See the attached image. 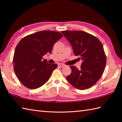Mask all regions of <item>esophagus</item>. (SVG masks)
<instances>
[{"mask_svg":"<svg viewBox=\"0 0 122 122\" xmlns=\"http://www.w3.org/2000/svg\"><path fill=\"white\" fill-rule=\"evenodd\" d=\"M58 66H60V67H61V68H63V67L66 66V65H65V64H62V63H59L58 64Z\"/></svg>","mask_w":122,"mask_h":122,"instance_id":"esophagus-1","label":"esophagus"}]
</instances>
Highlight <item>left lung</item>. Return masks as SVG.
Instances as JSON below:
<instances>
[{
	"label": "left lung",
	"mask_w": 122,
	"mask_h": 122,
	"mask_svg": "<svg viewBox=\"0 0 122 122\" xmlns=\"http://www.w3.org/2000/svg\"><path fill=\"white\" fill-rule=\"evenodd\" d=\"M73 48L75 56L83 61L81 68L70 66L71 73L66 80L79 90L93 86L102 76L107 63L102 43L97 38L82 31H62Z\"/></svg>",
	"instance_id": "obj_1"
}]
</instances>
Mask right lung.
<instances>
[{
	"label": "right lung",
	"mask_w": 122,
	"mask_h": 122,
	"mask_svg": "<svg viewBox=\"0 0 122 122\" xmlns=\"http://www.w3.org/2000/svg\"><path fill=\"white\" fill-rule=\"evenodd\" d=\"M54 31H41L25 36L15 49L13 63L15 75L27 88L36 89L47 82L56 64L48 63L43 56L51 53L57 41L63 37Z\"/></svg>",
	"instance_id": "add662e5"
}]
</instances>
